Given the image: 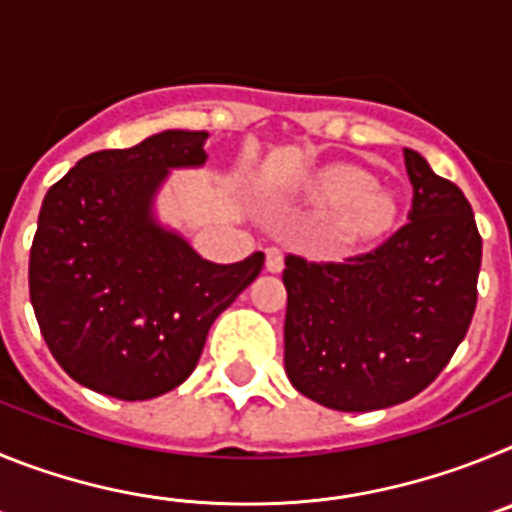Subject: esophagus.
Instances as JSON below:
<instances>
[{
	"label": "esophagus",
	"instance_id": "34e87169",
	"mask_svg": "<svg viewBox=\"0 0 512 512\" xmlns=\"http://www.w3.org/2000/svg\"><path fill=\"white\" fill-rule=\"evenodd\" d=\"M284 269V253L279 248H266V271L279 274Z\"/></svg>",
	"mask_w": 512,
	"mask_h": 512
}]
</instances>
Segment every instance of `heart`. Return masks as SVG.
<instances>
[{
  "mask_svg": "<svg viewBox=\"0 0 512 512\" xmlns=\"http://www.w3.org/2000/svg\"><path fill=\"white\" fill-rule=\"evenodd\" d=\"M312 200L336 207V235L341 241H364L382 233L395 217L390 194L372 187V176L354 166H328L310 184Z\"/></svg>",
  "mask_w": 512,
  "mask_h": 512,
  "instance_id": "b5f03b06",
  "label": "heart"
}]
</instances>
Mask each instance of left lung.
I'll return each instance as SVG.
<instances>
[{
  "label": "left lung",
  "mask_w": 512,
  "mask_h": 512,
  "mask_svg": "<svg viewBox=\"0 0 512 512\" xmlns=\"http://www.w3.org/2000/svg\"><path fill=\"white\" fill-rule=\"evenodd\" d=\"M410 223L341 264L284 259V369L325 408L366 413L410 400L449 364L477 307L482 238L472 205L405 148Z\"/></svg>",
  "instance_id": "left-lung-1"
}]
</instances>
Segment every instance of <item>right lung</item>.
<instances>
[{
  "label": "right lung",
  "instance_id": "right-lung-1",
  "mask_svg": "<svg viewBox=\"0 0 512 512\" xmlns=\"http://www.w3.org/2000/svg\"><path fill=\"white\" fill-rule=\"evenodd\" d=\"M205 140L164 130L89 153L45 194L30 302L53 359L89 390L135 402L179 387L217 315L259 277L261 251L212 264L153 212L171 169L205 166Z\"/></svg>",
  "mask_w": 512,
  "mask_h": 512
}]
</instances>
